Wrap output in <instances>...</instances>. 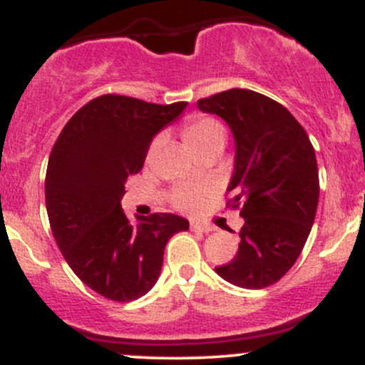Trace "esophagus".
Masks as SVG:
<instances>
[{
	"instance_id": "1",
	"label": "esophagus",
	"mask_w": 365,
	"mask_h": 365,
	"mask_svg": "<svg viewBox=\"0 0 365 365\" xmlns=\"http://www.w3.org/2000/svg\"><path fill=\"white\" fill-rule=\"evenodd\" d=\"M190 230H194V232H204V234H210V232H213L215 228L211 227V225H207V223L190 222Z\"/></svg>"
}]
</instances>
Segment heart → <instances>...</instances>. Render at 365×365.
Instances as JSON below:
<instances>
[{"instance_id": "1", "label": "heart", "mask_w": 365, "mask_h": 365, "mask_svg": "<svg viewBox=\"0 0 365 365\" xmlns=\"http://www.w3.org/2000/svg\"><path fill=\"white\" fill-rule=\"evenodd\" d=\"M183 142L190 152L206 149L215 143L225 142V128L213 118H194L183 128ZM204 190L197 187L180 189L175 194L173 202L176 207L185 211H194L202 201Z\"/></svg>"}]
</instances>
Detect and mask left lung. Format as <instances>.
I'll return each mask as SVG.
<instances>
[{"label":"left lung","instance_id":"1","mask_svg":"<svg viewBox=\"0 0 365 365\" xmlns=\"http://www.w3.org/2000/svg\"><path fill=\"white\" fill-rule=\"evenodd\" d=\"M199 110L228 124L235 143L227 192L241 204L244 225L235 258L216 274L234 286L263 289L294 265L319 204L315 150L303 126L275 100L251 90L222 91Z\"/></svg>","mask_w":365,"mask_h":365}]
</instances>
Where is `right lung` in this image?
<instances>
[{
    "label": "right lung",
    "mask_w": 365,
    "mask_h": 365,
    "mask_svg": "<svg viewBox=\"0 0 365 365\" xmlns=\"http://www.w3.org/2000/svg\"><path fill=\"white\" fill-rule=\"evenodd\" d=\"M185 107L102 95L72 115L51 149L45 195L53 237L72 272L112 302L149 293L168 241L189 230L178 215L137 216L135 223L121 207L126 178L142 170L152 138Z\"/></svg>",
    "instance_id": "1"
}]
</instances>
